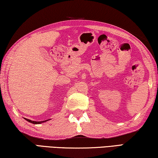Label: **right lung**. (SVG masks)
I'll return each instance as SVG.
<instances>
[{"instance_id":"add662e5","label":"right lung","mask_w":158,"mask_h":158,"mask_svg":"<svg viewBox=\"0 0 158 158\" xmlns=\"http://www.w3.org/2000/svg\"><path fill=\"white\" fill-rule=\"evenodd\" d=\"M26 120H27L28 122H29V123H33V124H40V123H44V122H45L46 120H44V121H40V122H36V121H32V120H28V119H26Z\"/></svg>"}]
</instances>
